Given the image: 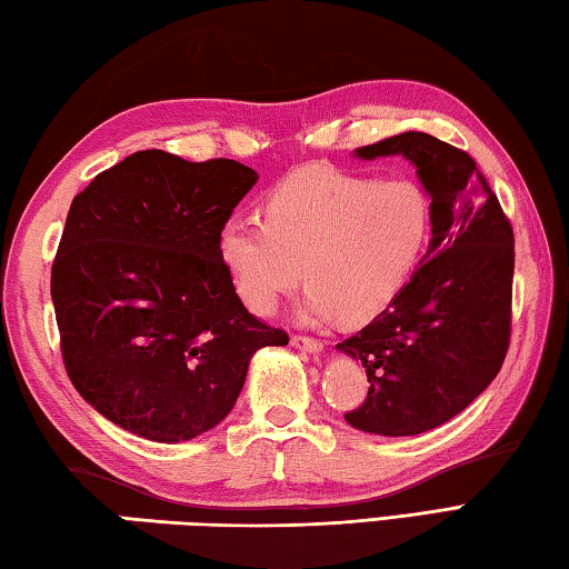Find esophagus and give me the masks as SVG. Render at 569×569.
Masks as SVG:
<instances>
[{"label":"esophagus","mask_w":569,"mask_h":569,"mask_svg":"<svg viewBox=\"0 0 569 569\" xmlns=\"http://www.w3.org/2000/svg\"><path fill=\"white\" fill-rule=\"evenodd\" d=\"M291 343H293V348H298V350H303V353H311V356H318V353H323V340H320V338H308V336H293V338H291Z\"/></svg>","instance_id":"34e87169"}]
</instances>
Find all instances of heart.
Returning <instances> with one entry per match:
<instances>
[{
	"label": "heart",
	"mask_w": 569,
	"mask_h": 569,
	"mask_svg": "<svg viewBox=\"0 0 569 569\" xmlns=\"http://www.w3.org/2000/svg\"><path fill=\"white\" fill-rule=\"evenodd\" d=\"M432 233V196L418 179L308 167L266 196L263 221L229 216L216 246L243 303L271 313L308 281L303 320H366L416 273Z\"/></svg>",
	"instance_id": "b5f03b06"
}]
</instances>
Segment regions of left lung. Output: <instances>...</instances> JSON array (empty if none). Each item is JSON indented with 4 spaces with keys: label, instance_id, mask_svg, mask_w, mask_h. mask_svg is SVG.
I'll return each mask as SVG.
<instances>
[{
    "label": "left lung",
    "instance_id": "1",
    "mask_svg": "<svg viewBox=\"0 0 569 569\" xmlns=\"http://www.w3.org/2000/svg\"><path fill=\"white\" fill-rule=\"evenodd\" d=\"M353 157L416 167L432 196V239L386 311L336 346L363 363L370 383L346 420L373 436H420L468 408L508 353L512 226L468 153L430 133H398Z\"/></svg>",
    "mask_w": 569,
    "mask_h": 569
}]
</instances>
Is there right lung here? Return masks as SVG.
<instances>
[{
	"instance_id": "obj_1",
	"label": "right lung",
	"mask_w": 569,
	"mask_h": 569,
	"mask_svg": "<svg viewBox=\"0 0 569 569\" xmlns=\"http://www.w3.org/2000/svg\"><path fill=\"white\" fill-rule=\"evenodd\" d=\"M256 181L233 159L147 149L71 201L51 266L61 356L113 426L153 442L199 438L236 406L256 350L288 343L246 311L216 246Z\"/></svg>"
}]
</instances>
